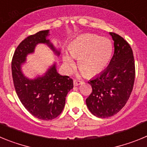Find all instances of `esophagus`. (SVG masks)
<instances>
[{
  "mask_svg": "<svg viewBox=\"0 0 147 147\" xmlns=\"http://www.w3.org/2000/svg\"><path fill=\"white\" fill-rule=\"evenodd\" d=\"M82 83V82L80 81V80H74V86H78V85H81Z\"/></svg>",
  "mask_w": 147,
  "mask_h": 147,
  "instance_id": "esophagus-1",
  "label": "esophagus"
}]
</instances>
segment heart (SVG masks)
I'll return each mask as SVG.
<instances>
[{"label":"heart","mask_w":147,"mask_h":147,"mask_svg":"<svg viewBox=\"0 0 147 147\" xmlns=\"http://www.w3.org/2000/svg\"><path fill=\"white\" fill-rule=\"evenodd\" d=\"M71 56L65 54L62 57L66 73L73 71L78 59L80 69L87 76H93L102 72L107 66L112 55L113 46L110 40L96 34H85L73 40L69 46Z\"/></svg>","instance_id":"obj_1"}]
</instances>
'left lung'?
I'll use <instances>...</instances> for the list:
<instances>
[{"label":"left lung","mask_w":147,"mask_h":147,"mask_svg":"<svg viewBox=\"0 0 147 147\" xmlns=\"http://www.w3.org/2000/svg\"><path fill=\"white\" fill-rule=\"evenodd\" d=\"M114 54L108 66L88 82L92 93L86 99L93 115L108 118L119 113L129 99L135 81V61L129 43L119 34L110 32Z\"/></svg>","instance_id":"left-lung-1"}]
</instances>
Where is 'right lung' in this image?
Here are the masks:
<instances>
[{
    "label": "right lung",
    "mask_w": 147,
    "mask_h": 147,
    "mask_svg": "<svg viewBox=\"0 0 147 147\" xmlns=\"http://www.w3.org/2000/svg\"><path fill=\"white\" fill-rule=\"evenodd\" d=\"M49 34V30H44L23 40L17 47L11 62L13 82L18 98L32 115L45 121L52 120L62 113L66 96L74 88L72 79L58 74L56 62L43 75L34 79L26 77L22 71L28 54H33L40 43L46 44L59 57L60 49H56L47 39Z\"/></svg>",
    "instance_id": "obj_1"
}]
</instances>
